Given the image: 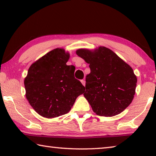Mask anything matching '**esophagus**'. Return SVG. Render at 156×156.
Wrapping results in <instances>:
<instances>
[{
  "label": "esophagus",
  "mask_w": 156,
  "mask_h": 156,
  "mask_svg": "<svg viewBox=\"0 0 156 156\" xmlns=\"http://www.w3.org/2000/svg\"><path fill=\"white\" fill-rule=\"evenodd\" d=\"M80 81H81V83H82V84H83L84 86V85H85V80H81Z\"/></svg>",
  "instance_id": "obj_1"
}]
</instances>
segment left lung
I'll return each mask as SVG.
<instances>
[{"label":"left lung","instance_id":"left-lung-1","mask_svg":"<svg viewBox=\"0 0 156 156\" xmlns=\"http://www.w3.org/2000/svg\"><path fill=\"white\" fill-rule=\"evenodd\" d=\"M76 54L89 64L83 95L94 112L106 117L122 112L135 94L137 78L132 68L105 47L94 51L80 49Z\"/></svg>","mask_w":156,"mask_h":156}]
</instances>
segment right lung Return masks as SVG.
I'll use <instances>...</instances> for the list:
<instances>
[{
    "instance_id": "obj_1",
    "label": "right lung",
    "mask_w": 156,
    "mask_h": 156,
    "mask_svg": "<svg viewBox=\"0 0 156 156\" xmlns=\"http://www.w3.org/2000/svg\"><path fill=\"white\" fill-rule=\"evenodd\" d=\"M69 54L51 50L29 68L24 80L26 98L33 109L44 118L67 113L84 87L74 77L75 68L67 65Z\"/></svg>"
}]
</instances>
